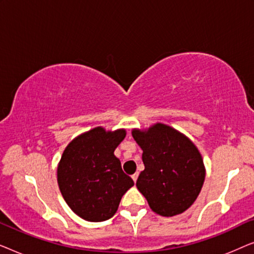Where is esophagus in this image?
Masks as SVG:
<instances>
[{
	"label": "esophagus",
	"instance_id": "esophagus-1",
	"mask_svg": "<svg viewBox=\"0 0 254 254\" xmlns=\"http://www.w3.org/2000/svg\"><path fill=\"white\" fill-rule=\"evenodd\" d=\"M137 177H138V173H134V175L131 176V179L134 180V183H136V180H137Z\"/></svg>",
	"mask_w": 254,
	"mask_h": 254
}]
</instances>
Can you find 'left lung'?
<instances>
[{"label":"left lung","mask_w":254,"mask_h":254,"mask_svg":"<svg viewBox=\"0 0 254 254\" xmlns=\"http://www.w3.org/2000/svg\"><path fill=\"white\" fill-rule=\"evenodd\" d=\"M131 135L143 150L144 170L136 187L152 211L169 217L189 209L206 176L202 157L193 142L164 124H155L148 130L133 129Z\"/></svg>","instance_id":"8db88e82"}]
</instances>
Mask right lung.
I'll use <instances>...</instances> for the list:
<instances>
[{
    "label": "right lung",
    "instance_id": "1",
    "mask_svg": "<svg viewBox=\"0 0 254 254\" xmlns=\"http://www.w3.org/2000/svg\"><path fill=\"white\" fill-rule=\"evenodd\" d=\"M126 130L103 127L83 133L64 149L58 166V184L70 209L83 220L103 222L117 213L120 200L134 185L121 169L114 150Z\"/></svg>",
    "mask_w": 254,
    "mask_h": 254
}]
</instances>
